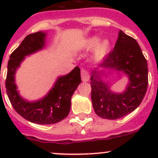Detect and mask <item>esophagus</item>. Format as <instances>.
Segmentation results:
<instances>
[{
  "instance_id": "esophagus-1",
  "label": "esophagus",
  "mask_w": 158,
  "mask_h": 158,
  "mask_svg": "<svg viewBox=\"0 0 158 158\" xmlns=\"http://www.w3.org/2000/svg\"><path fill=\"white\" fill-rule=\"evenodd\" d=\"M81 76L83 82H88L89 80V73L85 69H81Z\"/></svg>"
}]
</instances>
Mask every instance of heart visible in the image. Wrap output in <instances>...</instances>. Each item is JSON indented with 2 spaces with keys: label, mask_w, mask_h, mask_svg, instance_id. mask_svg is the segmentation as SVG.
<instances>
[{
  "label": "heart",
  "mask_w": 158,
  "mask_h": 158,
  "mask_svg": "<svg viewBox=\"0 0 158 158\" xmlns=\"http://www.w3.org/2000/svg\"><path fill=\"white\" fill-rule=\"evenodd\" d=\"M100 38L97 36H91L85 40V47L87 49H92L94 47L93 58L95 60L103 58L109 52L111 44L109 40L106 39L99 42Z\"/></svg>",
  "instance_id": "1"
}]
</instances>
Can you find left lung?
<instances>
[{
	"instance_id": "obj_1",
	"label": "left lung",
	"mask_w": 158,
	"mask_h": 158,
	"mask_svg": "<svg viewBox=\"0 0 158 158\" xmlns=\"http://www.w3.org/2000/svg\"><path fill=\"white\" fill-rule=\"evenodd\" d=\"M98 67L123 71L128 76L130 82L123 93H113L101 79L99 72L94 70L90 78L91 98L97 115L114 120L136 109L145 95L148 84L147 60L138 42L121 30L114 49Z\"/></svg>"
}]
</instances>
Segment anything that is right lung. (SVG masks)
<instances>
[{"label":"right lung","mask_w":158,"mask_h":158,"mask_svg":"<svg viewBox=\"0 0 158 158\" xmlns=\"http://www.w3.org/2000/svg\"><path fill=\"white\" fill-rule=\"evenodd\" d=\"M45 36L46 33L42 31L27 35L11 53L7 64L5 86L13 108L20 116L33 123L51 125L63 120L69 114L71 97L81 82L79 67L76 66L68 75L59 78L48 95L36 102L22 99L14 82L16 69L20 66L25 56L44 47Z\"/></svg>","instance_id":"right-lung-1"}]
</instances>
